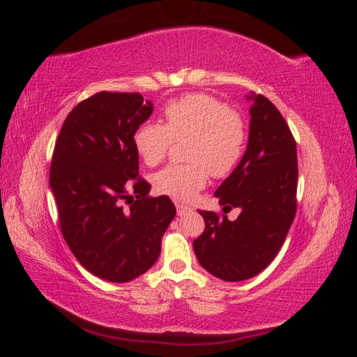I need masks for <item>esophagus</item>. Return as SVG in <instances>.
I'll use <instances>...</instances> for the list:
<instances>
[{"label":"esophagus","mask_w":357,"mask_h":357,"mask_svg":"<svg viewBox=\"0 0 357 357\" xmlns=\"http://www.w3.org/2000/svg\"><path fill=\"white\" fill-rule=\"evenodd\" d=\"M176 208H177V214H178V215L188 214V213L192 211L190 207H188V205H185V204H180V202H176Z\"/></svg>","instance_id":"34e87169"}]
</instances>
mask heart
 <instances>
[{
	"mask_svg": "<svg viewBox=\"0 0 357 357\" xmlns=\"http://www.w3.org/2000/svg\"><path fill=\"white\" fill-rule=\"evenodd\" d=\"M165 123L144 122L132 137L137 155L147 167L164 159L174 139L189 138L190 164H171L153 176L155 189L174 199L188 201L205 186L208 172L229 176L240 164L247 142L243 116L207 93H188L164 107Z\"/></svg>",
	"mask_w": 357,
	"mask_h": 357,
	"instance_id": "b5f03b06",
	"label": "heart"
}]
</instances>
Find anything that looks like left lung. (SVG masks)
<instances>
[{"label": "left lung", "mask_w": 357, "mask_h": 357, "mask_svg": "<svg viewBox=\"0 0 357 357\" xmlns=\"http://www.w3.org/2000/svg\"><path fill=\"white\" fill-rule=\"evenodd\" d=\"M252 100L247 150L214 195L226 214L199 211L205 229L193 241L198 262L225 282H243L262 273L282 248L296 214V142L284 117L264 95Z\"/></svg>", "instance_id": "left-lung-1"}]
</instances>
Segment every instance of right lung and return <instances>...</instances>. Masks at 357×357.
Instances as JSON below:
<instances>
[{
  "instance_id": "obj_1",
  "label": "right lung",
  "mask_w": 357,
  "mask_h": 357,
  "mask_svg": "<svg viewBox=\"0 0 357 357\" xmlns=\"http://www.w3.org/2000/svg\"><path fill=\"white\" fill-rule=\"evenodd\" d=\"M152 112L138 92H98L74 107L53 149L49 180L63 240L82 266L112 283L155 265L176 215L138 176L132 137Z\"/></svg>"
}]
</instances>
